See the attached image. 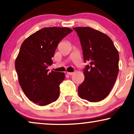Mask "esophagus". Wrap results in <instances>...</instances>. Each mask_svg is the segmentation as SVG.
Wrapping results in <instances>:
<instances>
[{"mask_svg":"<svg viewBox=\"0 0 134 134\" xmlns=\"http://www.w3.org/2000/svg\"><path fill=\"white\" fill-rule=\"evenodd\" d=\"M66 73L68 75H72L73 74H74V72H67Z\"/></svg>","mask_w":134,"mask_h":134,"instance_id":"obj_1","label":"esophagus"}]
</instances>
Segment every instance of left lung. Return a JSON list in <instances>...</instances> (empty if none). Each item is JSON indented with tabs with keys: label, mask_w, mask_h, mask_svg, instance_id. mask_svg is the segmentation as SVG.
<instances>
[{
	"label": "left lung",
	"mask_w": 134,
	"mask_h": 134,
	"mask_svg": "<svg viewBox=\"0 0 134 134\" xmlns=\"http://www.w3.org/2000/svg\"><path fill=\"white\" fill-rule=\"evenodd\" d=\"M79 37L83 60L89 65L83 69L84 81L78 87L80 98L89 102L105 99L116 82L119 54L107 35L89 27H74Z\"/></svg>",
	"instance_id": "8db88e82"
}]
</instances>
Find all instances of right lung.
<instances>
[{
	"label": "right lung",
	"instance_id": "1",
	"mask_svg": "<svg viewBox=\"0 0 134 134\" xmlns=\"http://www.w3.org/2000/svg\"><path fill=\"white\" fill-rule=\"evenodd\" d=\"M72 32L67 27H44L29 36L21 44L15 61L19 83L27 98L39 105L55 101L60 94V84L64 72L47 67L53 63L58 44Z\"/></svg>",
	"mask_w": 134,
	"mask_h": 134
}]
</instances>
